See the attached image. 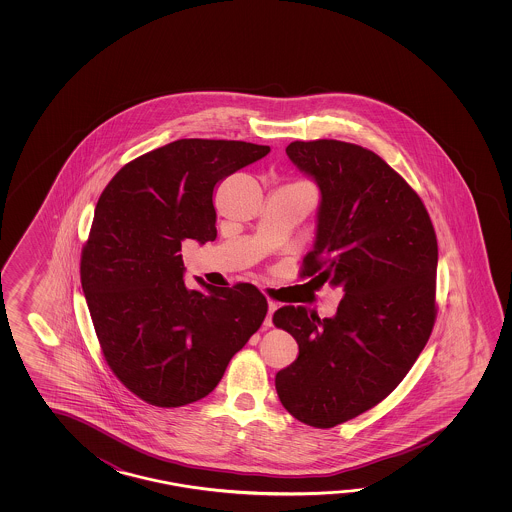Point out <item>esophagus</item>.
Returning <instances> with one entry per match:
<instances>
[{
	"label": "esophagus",
	"instance_id": "34e87169",
	"mask_svg": "<svg viewBox=\"0 0 512 512\" xmlns=\"http://www.w3.org/2000/svg\"><path fill=\"white\" fill-rule=\"evenodd\" d=\"M276 309H278V304H276V302H272V300H269V311H267V318H265V326H272V313H274Z\"/></svg>",
	"mask_w": 512,
	"mask_h": 512
}]
</instances>
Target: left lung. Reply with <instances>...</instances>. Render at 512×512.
<instances>
[{
	"label": "left lung",
	"instance_id": "1",
	"mask_svg": "<svg viewBox=\"0 0 512 512\" xmlns=\"http://www.w3.org/2000/svg\"><path fill=\"white\" fill-rule=\"evenodd\" d=\"M291 163L320 190L304 276L340 287L331 318L285 305L272 320L298 342L276 373L283 408L331 428L381 403L426 346L435 320L437 241L423 201L377 153L340 141H294Z\"/></svg>",
	"mask_w": 512,
	"mask_h": 512
}]
</instances>
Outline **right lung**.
<instances>
[{"label": "right lung", "mask_w": 512, "mask_h": 512, "mask_svg": "<svg viewBox=\"0 0 512 512\" xmlns=\"http://www.w3.org/2000/svg\"><path fill=\"white\" fill-rule=\"evenodd\" d=\"M269 152L252 142H170L120 168L98 199L82 289L109 368L148 404L207 397L267 315L251 283L188 289L179 251L185 240H216L214 190Z\"/></svg>", "instance_id": "right-lung-1"}]
</instances>
